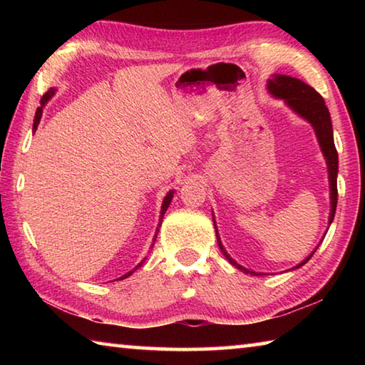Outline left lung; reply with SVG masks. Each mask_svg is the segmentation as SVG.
Segmentation results:
<instances>
[{
    "label": "left lung",
    "instance_id": "8db88e82",
    "mask_svg": "<svg viewBox=\"0 0 365 365\" xmlns=\"http://www.w3.org/2000/svg\"><path fill=\"white\" fill-rule=\"evenodd\" d=\"M267 91L274 96L279 98V100L285 101L287 106L293 110V113L298 114L302 119L307 120L311 123L314 132H316L317 141L320 145V150H322L324 158L327 160V170H329V182H330V215H329V225L333 222V217H335V211H336V202H338V188H336V175H338V153L335 148V141H333V128H331V119H330V113L329 108L325 106L324 98L320 96L312 86H309L307 83L302 82L299 78L289 77V76H282V73H274V77L267 80ZM214 220V217H212ZM214 228H215V237H217V243L219 248L222 251L228 262L235 267L240 269L245 274H251V275H262L261 272H255L243 267L240 265L235 259L230 257V255L225 251L224 245L220 242L219 232H217V225H215L214 220ZM317 250V248H316ZM314 250L311 255H309L304 261L299 262L298 265H294V269H299L301 265H304L309 259L312 257Z\"/></svg>",
    "mask_w": 365,
    "mask_h": 365
}]
</instances>
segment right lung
Returning a JSON list of instances; mask_svg holds the SVG:
<instances>
[{
    "mask_svg": "<svg viewBox=\"0 0 365 365\" xmlns=\"http://www.w3.org/2000/svg\"><path fill=\"white\" fill-rule=\"evenodd\" d=\"M54 93H56V88H51L49 91H46L45 95H43V98H41V101H40V104L41 106L36 109V114H35V120H34V133H35V130H36V127H38V123H40V119H41V114H43V108H45V104L51 100V98L54 96ZM172 197H174V190H170L168 195H165V197H164V201H163V206H160V215H159V224H158V228H156V235H154V238H153V245H154V242H156V237H158V232H159V227H160V224H163V219H164V214H165V211H168V207H169V205H170V201H172ZM146 261V257L143 259V261H141L137 267H135L133 270H130V272H127L125 275H122L120 279H117V280H123V279H127V277H130L135 270H137L138 267H141V265H143V262Z\"/></svg>",
    "mask_w": 365,
    "mask_h": 365,
    "instance_id": "add662e5",
    "label": "right lung"
}]
</instances>
